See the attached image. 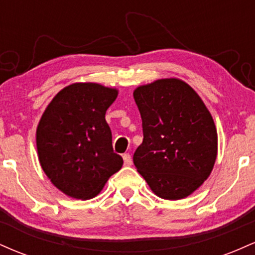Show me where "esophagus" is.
Listing matches in <instances>:
<instances>
[{
  "instance_id": "1",
  "label": "esophagus",
  "mask_w": 255,
  "mask_h": 255,
  "mask_svg": "<svg viewBox=\"0 0 255 255\" xmlns=\"http://www.w3.org/2000/svg\"><path fill=\"white\" fill-rule=\"evenodd\" d=\"M124 163L126 166H129L133 164V160H131V156L129 153H125L124 154Z\"/></svg>"
}]
</instances>
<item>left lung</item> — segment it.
I'll list each match as a JSON object with an SVG mask.
<instances>
[{
  "instance_id": "obj_1",
  "label": "left lung",
  "mask_w": 255,
  "mask_h": 255,
  "mask_svg": "<svg viewBox=\"0 0 255 255\" xmlns=\"http://www.w3.org/2000/svg\"><path fill=\"white\" fill-rule=\"evenodd\" d=\"M142 120V144L133 162L158 197H188L209 177L217 157L211 114L189 85L162 79L134 91Z\"/></svg>"
}]
</instances>
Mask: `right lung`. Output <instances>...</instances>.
Instances as JSON below:
<instances>
[{
	"mask_svg": "<svg viewBox=\"0 0 255 255\" xmlns=\"http://www.w3.org/2000/svg\"><path fill=\"white\" fill-rule=\"evenodd\" d=\"M118 97L99 84H73L55 96L37 128V150L46 176L64 194L91 199L98 194L124 159L113 150L105 121Z\"/></svg>",
	"mask_w": 255,
	"mask_h": 255,
	"instance_id": "1",
	"label": "right lung"
}]
</instances>
